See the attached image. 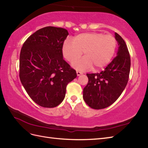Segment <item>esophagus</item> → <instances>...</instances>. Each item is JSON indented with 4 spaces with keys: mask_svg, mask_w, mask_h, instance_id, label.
<instances>
[{
    "mask_svg": "<svg viewBox=\"0 0 148 148\" xmlns=\"http://www.w3.org/2000/svg\"><path fill=\"white\" fill-rule=\"evenodd\" d=\"M76 73H77V75H78V76L79 75H81L82 74V73H81V72H80V71H77Z\"/></svg>",
    "mask_w": 148,
    "mask_h": 148,
    "instance_id": "obj_1",
    "label": "esophagus"
}]
</instances>
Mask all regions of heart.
Listing matches in <instances>:
<instances>
[{
	"mask_svg": "<svg viewBox=\"0 0 148 148\" xmlns=\"http://www.w3.org/2000/svg\"><path fill=\"white\" fill-rule=\"evenodd\" d=\"M117 42L115 37L101 33H81L63 43L62 52L65 59L70 62L78 60L84 51L85 57L73 63L77 70L85 71L92 66L99 70L107 66L114 56Z\"/></svg>",
	"mask_w": 148,
	"mask_h": 148,
	"instance_id": "b5f03b06",
	"label": "heart"
}]
</instances>
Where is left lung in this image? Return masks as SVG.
<instances>
[{
    "label": "left lung",
    "mask_w": 148,
    "mask_h": 148,
    "mask_svg": "<svg viewBox=\"0 0 148 148\" xmlns=\"http://www.w3.org/2000/svg\"><path fill=\"white\" fill-rule=\"evenodd\" d=\"M119 45L116 56L100 73L86 74L88 84L83 89V99L91 108L99 110L113 104L124 90L129 80L130 57L122 38L115 33Z\"/></svg>",
    "instance_id": "obj_1"
}]
</instances>
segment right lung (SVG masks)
<instances>
[{
    "label": "right lung",
    "instance_id": "add662e5",
    "mask_svg": "<svg viewBox=\"0 0 148 148\" xmlns=\"http://www.w3.org/2000/svg\"><path fill=\"white\" fill-rule=\"evenodd\" d=\"M69 35L62 27L47 26L24 43L19 57V78L29 97L45 108L64 100L69 82L76 71L63 59L62 47Z\"/></svg>",
    "mask_w": 148,
    "mask_h": 148
}]
</instances>
